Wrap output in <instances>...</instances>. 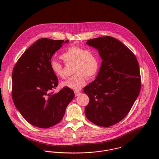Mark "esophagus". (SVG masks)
<instances>
[{
  "mask_svg": "<svg viewBox=\"0 0 159 159\" xmlns=\"http://www.w3.org/2000/svg\"><path fill=\"white\" fill-rule=\"evenodd\" d=\"M81 94V92H79V91H75V97H77L78 95H80Z\"/></svg>",
  "mask_w": 159,
  "mask_h": 159,
  "instance_id": "34e87169",
  "label": "esophagus"
}]
</instances>
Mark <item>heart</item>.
Masks as SVG:
<instances>
[{"label": "heart", "mask_w": 159, "mask_h": 159, "mask_svg": "<svg viewBox=\"0 0 159 159\" xmlns=\"http://www.w3.org/2000/svg\"><path fill=\"white\" fill-rule=\"evenodd\" d=\"M61 58L66 64L73 63V76L62 82V86L74 90H80L85 84L86 77L88 79L93 78L99 68V57L94 50L71 46L61 55ZM52 72L57 78L64 77L62 65L56 60L50 62Z\"/></svg>", "instance_id": "b5f03b06"}]
</instances>
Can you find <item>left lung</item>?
I'll use <instances>...</instances> for the list:
<instances>
[{
  "instance_id": "left-lung-1",
  "label": "left lung",
  "mask_w": 159,
  "mask_h": 159,
  "mask_svg": "<svg viewBox=\"0 0 159 159\" xmlns=\"http://www.w3.org/2000/svg\"><path fill=\"white\" fill-rule=\"evenodd\" d=\"M102 59L94 81L84 88L90 100L85 114L92 123L110 127L122 120L139 95L141 77L134 54L122 42L106 36L88 40Z\"/></svg>"
}]
</instances>
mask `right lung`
Returning <instances> with one entry per match:
<instances>
[{"instance_id":"add662e5","label":"right lung","mask_w":159,"mask_h":159,"mask_svg":"<svg viewBox=\"0 0 159 159\" xmlns=\"http://www.w3.org/2000/svg\"><path fill=\"white\" fill-rule=\"evenodd\" d=\"M68 42L39 39L23 53L13 68V101L23 117L34 126L46 129L58 124L75 97L67 87L51 92L58 85V79L50 67L51 57Z\"/></svg>"}]
</instances>
